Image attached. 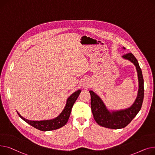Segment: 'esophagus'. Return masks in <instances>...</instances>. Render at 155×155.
Instances as JSON below:
<instances>
[{
  "instance_id": "34e87169",
  "label": "esophagus",
  "mask_w": 155,
  "mask_h": 155,
  "mask_svg": "<svg viewBox=\"0 0 155 155\" xmlns=\"http://www.w3.org/2000/svg\"><path fill=\"white\" fill-rule=\"evenodd\" d=\"M89 83H88V82L87 81H84V82H83V87H84V88H87V87H89Z\"/></svg>"
}]
</instances>
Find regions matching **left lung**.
I'll return each mask as SVG.
<instances>
[{"instance_id": "left-lung-1", "label": "left lung", "mask_w": 155, "mask_h": 155, "mask_svg": "<svg viewBox=\"0 0 155 155\" xmlns=\"http://www.w3.org/2000/svg\"><path fill=\"white\" fill-rule=\"evenodd\" d=\"M128 59L136 66L139 81V89L136 99L134 104L128 109L118 111H109L102 100L93 91H90L91 106L94 119L100 126L110 129H121L128 125L136 116L141 108L144 98V80L142 71L138 62L131 52L127 53L123 56Z\"/></svg>"}]
</instances>
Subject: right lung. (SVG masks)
Listing matches in <instances>:
<instances>
[{
  "instance_id": "1",
  "label": "right lung",
  "mask_w": 155,
  "mask_h": 155,
  "mask_svg": "<svg viewBox=\"0 0 155 155\" xmlns=\"http://www.w3.org/2000/svg\"><path fill=\"white\" fill-rule=\"evenodd\" d=\"M81 92V90H78L73 94H72L69 97V98L67 100L66 105L64 109V110L60 114V115L56 117L55 119H53L51 120H44L40 121H29L22 117L18 112L17 114H19V116L27 123H28L29 124L33 126L34 128L39 130L41 131H47L59 129L61 128V127L64 126L68 123L71 113L72 107L73 106Z\"/></svg>"
}]
</instances>
